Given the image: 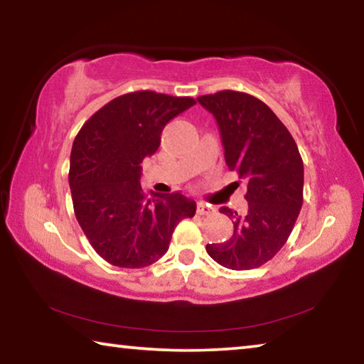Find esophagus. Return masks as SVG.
Segmentation results:
<instances>
[{
  "label": "esophagus",
  "mask_w": 364,
  "mask_h": 364,
  "mask_svg": "<svg viewBox=\"0 0 364 364\" xmlns=\"http://www.w3.org/2000/svg\"><path fill=\"white\" fill-rule=\"evenodd\" d=\"M212 210L213 208L208 204H205V202H199V204H197V213L199 215H210Z\"/></svg>",
  "instance_id": "obj_1"
}]
</instances>
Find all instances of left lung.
Listing matches in <instances>:
<instances>
[{"label": "left lung", "instance_id": "left-lung-1", "mask_svg": "<svg viewBox=\"0 0 364 364\" xmlns=\"http://www.w3.org/2000/svg\"><path fill=\"white\" fill-rule=\"evenodd\" d=\"M217 119L226 165L247 184V212H220L232 218L223 244H207L221 267L252 269L269 262L287 242L304 204V162L292 134L258 97L223 90L197 97Z\"/></svg>", "mask_w": 364, "mask_h": 364}]
</instances>
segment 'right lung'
Listing matches in <instances>:
<instances>
[{
	"label": "right lung",
	"instance_id": "obj_1",
	"mask_svg": "<svg viewBox=\"0 0 364 364\" xmlns=\"http://www.w3.org/2000/svg\"><path fill=\"white\" fill-rule=\"evenodd\" d=\"M193 97L141 90L115 97L80 128L70 154L73 212L91 247L114 267L144 268L165 252L196 202L141 188V164L160 146L164 127Z\"/></svg>",
	"mask_w": 364,
	"mask_h": 364
}]
</instances>
